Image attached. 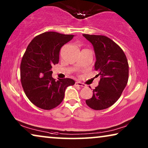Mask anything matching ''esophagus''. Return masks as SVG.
Returning a JSON list of instances; mask_svg holds the SVG:
<instances>
[{
	"instance_id": "obj_1",
	"label": "esophagus",
	"mask_w": 148,
	"mask_h": 148,
	"mask_svg": "<svg viewBox=\"0 0 148 148\" xmlns=\"http://www.w3.org/2000/svg\"><path fill=\"white\" fill-rule=\"evenodd\" d=\"M75 86H80V87H86V85L83 84V83H81L80 82H75Z\"/></svg>"
}]
</instances>
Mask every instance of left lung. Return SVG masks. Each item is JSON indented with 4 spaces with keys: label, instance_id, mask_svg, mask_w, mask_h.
<instances>
[{
    "label": "left lung",
    "instance_id": "left-lung-1",
    "mask_svg": "<svg viewBox=\"0 0 148 148\" xmlns=\"http://www.w3.org/2000/svg\"><path fill=\"white\" fill-rule=\"evenodd\" d=\"M94 46L96 61L94 69L100 75L99 85L93 90V96L86 100L96 110L108 108L118 100L129 79V64L120 46L105 36L83 34Z\"/></svg>",
    "mask_w": 148,
    "mask_h": 148
}]
</instances>
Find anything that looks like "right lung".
Instances as JSON below:
<instances>
[{"label":"right lung","instance_id":"add662e5","mask_svg":"<svg viewBox=\"0 0 148 148\" xmlns=\"http://www.w3.org/2000/svg\"><path fill=\"white\" fill-rule=\"evenodd\" d=\"M74 35L47 32L36 36L27 46L20 65L21 82L24 92L32 104L44 110L58 106L69 86L74 80L52 78V66L58 63L59 52Z\"/></svg>","mask_w":148,"mask_h":148}]
</instances>
